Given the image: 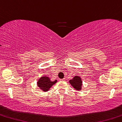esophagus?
Here are the masks:
<instances>
[{"label": "esophagus", "instance_id": "1", "mask_svg": "<svg viewBox=\"0 0 122 122\" xmlns=\"http://www.w3.org/2000/svg\"><path fill=\"white\" fill-rule=\"evenodd\" d=\"M60 81H64L65 78H63V79H60Z\"/></svg>", "mask_w": 122, "mask_h": 122}]
</instances>
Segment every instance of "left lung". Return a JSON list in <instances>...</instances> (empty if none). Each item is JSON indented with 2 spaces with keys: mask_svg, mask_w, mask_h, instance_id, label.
<instances>
[{
  "mask_svg": "<svg viewBox=\"0 0 122 122\" xmlns=\"http://www.w3.org/2000/svg\"><path fill=\"white\" fill-rule=\"evenodd\" d=\"M69 83L75 90H77L78 91L82 90L83 84H82L81 77L80 76H75L72 78V79L69 80Z\"/></svg>",
  "mask_w": 122,
  "mask_h": 122,
  "instance_id": "8db88e82",
  "label": "left lung"
}]
</instances>
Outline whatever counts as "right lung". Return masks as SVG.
<instances>
[{"instance_id": "obj_1", "label": "right lung", "mask_w": 122, "mask_h": 122, "mask_svg": "<svg viewBox=\"0 0 122 122\" xmlns=\"http://www.w3.org/2000/svg\"><path fill=\"white\" fill-rule=\"evenodd\" d=\"M57 82V80L52 81L48 76H43L37 80V85L40 89L41 90V91L44 92H46L49 91L51 87H52V86Z\"/></svg>"}]
</instances>
